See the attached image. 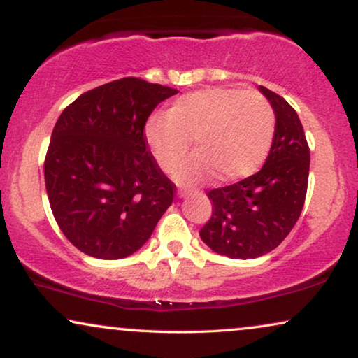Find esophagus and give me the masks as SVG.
I'll return each mask as SVG.
<instances>
[{"label": "esophagus", "mask_w": 358, "mask_h": 358, "mask_svg": "<svg viewBox=\"0 0 358 358\" xmlns=\"http://www.w3.org/2000/svg\"><path fill=\"white\" fill-rule=\"evenodd\" d=\"M193 193H196V189H193V188H185V187H180V188H178V196H180V198H187L188 194H193Z\"/></svg>", "instance_id": "esophagus-1"}]
</instances>
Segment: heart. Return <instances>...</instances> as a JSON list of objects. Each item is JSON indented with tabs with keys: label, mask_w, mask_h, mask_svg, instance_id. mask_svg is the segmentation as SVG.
Instances as JSON below:
<instances>
[{
	"label": "heart",
	"mask_w": 358,
	"mask_h": 358,
	"mask_svg": "<svg viewBox=\"0 0 358 358\" xmlns=\"http://www.w3.org/2000/svg\"><path fill=\"white\" fill-rule=\"evenodd\" d=\"M276 116L255 90L213 87L176 98L145 124V141L162 170L173 171L194 139L198 152L178 169L182 182L219 173L224 182L255 173L271 149Z\"/></svg>",
	"instance_id": "heart-1"
}]
</instances>
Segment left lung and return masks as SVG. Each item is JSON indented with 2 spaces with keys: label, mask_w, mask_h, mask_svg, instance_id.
<instances>
[{
  "label": "left lung",
  "mask_w": 358,
  "mask_h": 358,
  "mask_svg": "<svg viewBox=\"0 0 358 358\" xmlns=\"http://www.w3.org/2000/svg\"><path fill=\"white\" fill-rule=\"evenodd\" d=\"M259 90L276 116L270 154L255 175L208 193L213 214L199 231L209 249L229 259H257L276 249L292 232L306 198L309 147L301 121L287 99Z\"/></svg>",
  "instance_id": "left-lung-1"
}]
</instances>
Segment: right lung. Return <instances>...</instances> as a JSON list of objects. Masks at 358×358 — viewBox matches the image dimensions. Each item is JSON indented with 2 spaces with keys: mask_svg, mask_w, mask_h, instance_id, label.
<instances>
[{
  "mask_svg": "<svg viewBox=\"0 0 358 358\" xmlns=\"http://www.w3.org/2000/svg\"><path fill=\"white\" fill-rule=\"evenodd\" d=\"M178 90L127 76L64 109L45 155V189L66 239L94 259L129 257L173 201L175 185L147 150L150 113Z\"/></svg>",
  "mask_w": 358,
  "mask_h": 358,
  "instance_id": "right-lung-1",
  "label": "right lung"
}]
</instances>
